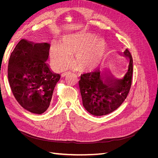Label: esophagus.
Returning a JSON list of instances; mask_svg holds the SVG:
<instances>
[{"mask_svg": "<svg viewBox=\"0 0 158 158\" xmlns=\"http://www.w3.org/2000/svg\"><path fill=\"white\" fill-rule=\"evenodd\" d=\"M70 73V72H67V73H63V74H62V77L63 78H64V77H65L66 76H67V74H69Z\"/></svg>", "mask_w": 158, "mask_h": 158, "instance_id": "esophagus-1", "label": "esophagus"}]
</instances>
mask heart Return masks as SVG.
<instances>
[{"mask_svg":"<svg viewBox=\"0 0 158 158\" xmlns=\"http://www.w3.org/2000/svg\"><path fill=\"white\" fill-rule=\"evenodd\" d=\"M106 42L89 33L66 35L62 39L60 46L55 44L51 49L54 63L60 69L70 63V56L75 55L74 63L82 70H92L98 67L107 52Z\"/></svg>","mask_w":158,"mask_h":158,"instance_id":"heart-1","label":"heart"}]
</instances>
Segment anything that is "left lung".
<instances>
[{
  "mask_svg": "<svg viewBox=\"0 0 158 158\" xmlns=\"http://www.w3.org/2000/svg\"><path fill=\"white\" fill-rule=\"evenodd\" d=\"M123 55L128 59V64L125 74L120 80L109 78L106 70L81 76L79 87L83 106L92 115L103 116L112 113L127 98L131 86L133 60L127 49Z\"/></svg>",
  "mask_w": 158,
  "mask_h": 158,
  "instance_id": "1",
  "label": "left lung"
}]
</instances>
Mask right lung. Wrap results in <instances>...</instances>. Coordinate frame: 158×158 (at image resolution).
<instances>
[{
	"label": "right lung",
	"instance_id": "obj_1",
	"mask_svg": "<svg viewBox=\"0 0 158 158\" xmlns=\"http://www.w3.org/2000/svg\"><path fill=\"white\" fill-rule=\"evenodd\" d=\"M49 49L47 43L33 44L23 39L9 59L8 77L14 96L23 108L32 113L47 111L60 78L47 64Z\"/></svg>",
	"mask_w": 158,
	"mask_h": 158
}]
</instances>
